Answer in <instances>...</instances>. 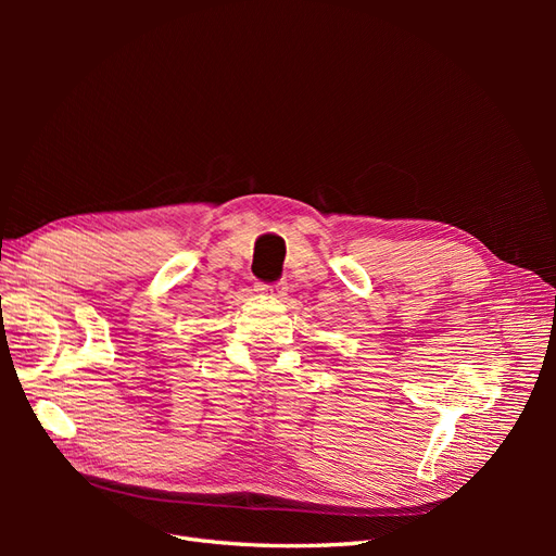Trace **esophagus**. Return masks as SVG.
Masks as SVG:
<instances>
[{"mask_svg": "<svg viewBox=\"0 0 556 556\" xmlns=\"http://www.w3.org/2000/svg\"><path fill=\"white\" fill-rule=\"evenodd\" d=\"M257 292H260V294H266V296L278 299V296L285 294V285H282V282H271V285L260 282V285H257Z\"/></svg>", "mask_w": 556, "mask_h": 556, "instance_id": "34e87169", "label": "esophagus"}]
</instances>
